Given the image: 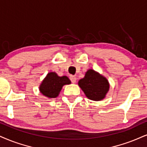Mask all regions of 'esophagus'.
Listing matches in <instances>:
<instances>
[{
  "instance_id": "34e87169",
  "label": "esophagus",
  "mask_w": 147,
  "mask_h": 147,
  "mask_svg": "<svg viewBox=\"0 0 147 147\" xmlns=\"http://www.w3.org/2000/svg\"><path fill=\"white\" fill-rule=\"evenodd\" d=\"M69 79L71 81L72 83H76V78L75 76H71L69 77Z\"/></svg>"
}]
</instances>
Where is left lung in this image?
<instances>
[{
    "label": "left lung",
    "instance_id": "8db88e82",
    "mask_svg": "<svg viewBox=\"0 0 147 147\" xmlns=\"http://www.w3.org/2000/svg\"><path fill=\"white\" fill-rule=\"evenodd\" d=\"M78 85L86 97L93 101L104 99L110 88L108 80L93 69L86 72L84 77L79 80Z\"/></svg>",
    "mask_w": 147,
    "mask_h": 147
}]
</instances>
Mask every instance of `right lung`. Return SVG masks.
<instances>
[{
    "label": "right lung",
    "instance_id": "right-lung-1",
    "mask_svg": "<svg viewBox=\"0 0 147 147\" xmlns=\"http://www.w3.org/2000/svg\"><path fill=\"white\" fill-rule=\"evenodd\" d=\"M69 84L70 80L65 76L60 77L55 72H50L39 86V90L47 97L55 98L59 95L63 86Z\"/></svg>",
    "mask_w": 147,
    "mask_h": 147
}]
</instances>
